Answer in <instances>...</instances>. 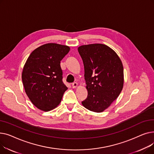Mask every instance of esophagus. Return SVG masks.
Listing matches in <instances>:
<instances>
[{
	"label": "esophagus",
	"instance_id": "obj_1",
	"mask_svg": "<svg viewBox=\"0 0 154 154\" xmlns=\"http://www.w3.org/2000/svg\"><path fill=\"white\" fill-rule=\"evenodd\" d=\"M77 86H78V84H77V82H74V83L72 84V87L74 88H77Z\"/></svg>",
	"mask_w": 154,
	"mask_h": 154
}]
</instances>
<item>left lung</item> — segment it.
Listing matches in <instances>:
<instances>
[{
	"mask_svg": "<svg viewBox=\"0 0 154 154\" xmlns=\"http://www.w3.org/2000/svg\"><path fill=\"white\" fill-rule=\"evenodd\" d=\"M78 51L83 60L87 99L83 106L92 112H102L120 95L124 85V67L116 52L106 45H81Z\"/></svg>",
	"mask_w": 154,
	"mask_h": 154,
	"instance_id": "1",
	"label": "left lung"
}]
</instances>
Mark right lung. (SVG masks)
<instances>
[{"label": "right lung", "mask_w": 154, "mask_h": 154, "mask_svg": "<svg viewBox=\"0 0 154 154\" xmlns=\"http://www.w3.org/2000/svg\"><path fill=\"white\" fill-rule=\"evenodd\" d=\"M70 47L54 43L38 47L24 65L22 82L30 100L38 109L50 111L57 107L67 87L62 82L60 61Z\"/></svg>", "instance_id": "1"}]
</instances>
